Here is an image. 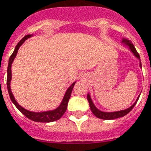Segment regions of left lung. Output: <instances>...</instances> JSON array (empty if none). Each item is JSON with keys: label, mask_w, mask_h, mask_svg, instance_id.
I'll return each mask as SVG.
<instances>
[{"label": "left lung", "mask_w": 151, "mask_h": 151, "mask_svg": "<svg viewBox=\"0 0 151 151\" xmlns=\"http://www.w3.org/2000/svg\"><path fill=\"white\" fill-rule=\"evenodd\" d=\"M122 42L129 48V50H131V52L134 54L135 57H136L137 58L139 59V61H140V56H139L138 53L137 52V50L135 49L134 45H133L132 42L130 41H129V40H127V39H122ZM140 66H141L142 68L141 61H140ZM138 98H139V96H138V98H137V100H136V101H135L134 103L131 106L129 107L128 109H127V110L116 111V112H102V111L98 110V109L96 108L95 106L93 103L90 94H87V99H88V101H89L90 110H91L92 113L97 117V118H101V119H104V120H111V119H115V118H121V117H123V116L127 115L128 113L130 112V111L132 110L134 106L135 105H136V103H137Z\"/></svg>", "instance_id": "8db88e82"}]
</instances>
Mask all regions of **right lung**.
I'll use <instances>...</instances> for the list:
<instances>
[{
	"label": "right lung",
	"instance_id": "obj_1",
	"mask_svg": "<svg viewBox=\"0 0 151 151\" xmlns=\"http://www.w3.org/2000/svg\"><path fill=\"white\" fill-rule=\"evenodd\" d=\"M33 34H28V35L24 36V37L19 41L18 44L17 45L15 50L13 51V53H12V55L10 56L9 61V65H8L7 69V89L9 94L10 99L11 101H13V103L16 106V107L21 112L24 114L25 117H27L28 118H29L30 120H33L34 122H54L58 120L59 118H61V116L63 115L65 112L66 111L67 106H68V101L70 100V96H71V93H72L73 88L75 85V82H73L71 86H70L68 90H67L65 94L63 100L61 101V105L59 106L57 109L53 110H50V111H45V112H32V111H29V110H25L23 107H22L19 105L17 101L15 100V98L13 97L11 89H10V81H11V78H12V73H11V66H12V63H13V60L16 57L17 51H18L19 48L22 45L24 41L28 39L30 37H32Z\"/></svg>",
	"mask_w": 151,
	"mask_h": 151
}]
</instances>
